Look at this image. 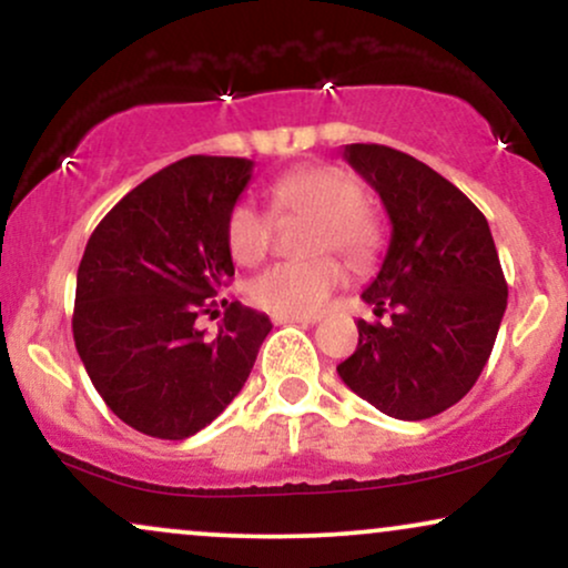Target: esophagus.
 <instances>
[{"instance_id": "34e87169", "label": "esophagus", "mask_w": 568, "mask_h": 568, "mask_svg": "<svg viewBox=\"0 0 568 568\" xmlns=\"http://www.w3.org/2000/svg\"><path fill=\"white\" fill-rule=\"evenodd\" d=\"M317 323V317H298V315H275V325H310Z\"/></svg>"}]
</instances>
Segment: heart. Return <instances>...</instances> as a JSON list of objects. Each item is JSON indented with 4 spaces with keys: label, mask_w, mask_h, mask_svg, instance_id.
<instances>
[{
    "label": "heart",
    "mask_w": 568,
    "mask_h": 568,
    "mask_svg": "<svg viewBox=\"0 0 568 568\" xmlns=\"http://www.w3.org/2000/svg\"><path fill=\"white\" fill-rule=\"evenodd\" d=\"M272 211L277 216L317 219L312 251H331L347 256L352 266L374 262L382 245L379 221L366 207V192L355 175L334 165H315L293 171L272 186ZM275 237V219L253 200H240L226 219V243L234 262L253 266L264 262ZM344 266L334 256H315L304 262H280L262 272L251 285V296L272 315L312 317L342 288Z\"/></svg>",
    "instance_id": "1"
}]
</instances>
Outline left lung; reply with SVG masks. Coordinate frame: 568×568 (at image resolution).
Returning <instances> with one entry per match:
<instances>
[{"label": "left lung", "mask_w": 568, "mask_h": 568, "mask_svg": "<svg viewBox=\"0 0 568 568\" xmlns=\"http://www.w3.org/2000/svg\"><path fill=\"white\" fill-rule=\"evenodd\" d=\"M344 160L379 194L389 234L363 291L393 323L357 321V349L336 371L355 395L395 419L419 422L473 389L507 306L488 221L452 181L379 143H349Z\"/></svg>", "instance_id": "1"}]
</instances>
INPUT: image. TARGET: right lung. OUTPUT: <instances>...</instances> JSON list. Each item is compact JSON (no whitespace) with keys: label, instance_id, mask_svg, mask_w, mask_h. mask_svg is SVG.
I'll list each match as a JSON object with an SVG mask.
<instances>
[{"label":"right lung","instance_id":"right-lung-1","mask_svg":"<svg viewBox=\"0 0 568 568\" xmlns=\"http://www.w3.org/2000/svg\"><path fill=\"white\" fill-rule=\"evenodd\" d=\"M253 175L243 158H186L128 192L77 270L74 344L125 425L162 440L200 433L234 400L272 331L240 302L213 338L197 315L234 275L226 219Z\"/></svg>","mask_w":568,"mask_h":568}]
</instances>
